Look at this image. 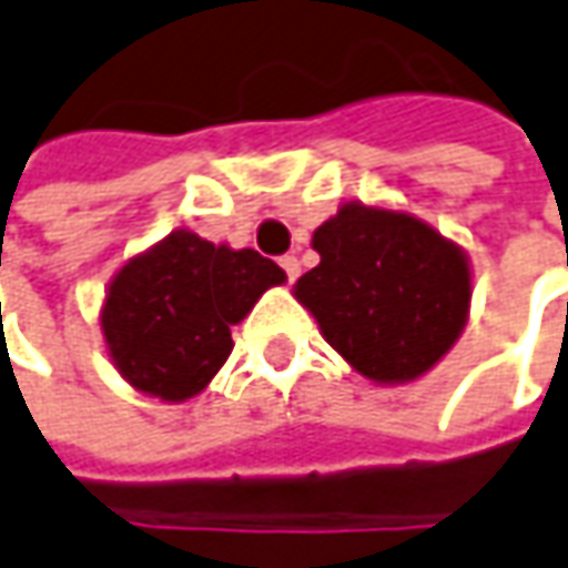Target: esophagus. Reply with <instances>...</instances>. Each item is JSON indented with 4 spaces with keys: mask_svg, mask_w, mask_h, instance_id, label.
<instances>
[{
    "mask_svg": "<svg viewBox=\"0 0 568 568\" xmlns=\"http://www.w3.org/2000/svg\"><path fill=\"white\" fill-rule=\"evenodd\" d=\"M280 266H283L288 280H298V273H302V263H298V257H292V254L280 257Z\"/></svg>",
    "mask_w": 568,
    "mask_h": 568,
    "instance_id": "esophagus-1",
    "label": "esophagus"
}]
</instances>
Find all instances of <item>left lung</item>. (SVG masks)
<instances>
[{
  "mask_svg": "<svg viewBox=\"0 0 568 568\" xmlns=\"http://www.w3.org/2000/svg\"><path fill=\"white\" fill-rule=\"evenodd\" d=\"M321 263L295 298L356 372L378 384L426 375L464 331L470 266L409 212L346 203L314 232Z\"/></svg>",
  "mask_w": 568,
  "mask_h": 568,
  "instance_id": "obj_1",
  "label": "left lung"
}]
</instances>
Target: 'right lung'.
<instances>
[{"label":"right lung","instance_id":"obj_1","mask_svg":"<svg viewBox=\"0 0 568 568\" xmlns=\"http://www.w3.org/2000/svg\"><path fill=\"white\" fill-rule=\"evenodd\" d=\"M285 273L244 247L171 232L111 280L101 331L116 372L149 397H196L232 353V327Z\"/></svg>","mask_w":568,"mask_h":568}]
</instances>
